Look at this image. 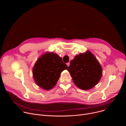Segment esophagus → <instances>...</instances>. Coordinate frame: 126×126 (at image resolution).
<instances>
[{"label": "esophagus", "mask_w": 126, "mask_h": 126, "mask_svg": "<svg viewBox=\"0 0 126 126\" xmlns=\"http://www.w3.org/2000/svg\"><path fill=\"white\" fill-rule=\"evenodd\" d=\"M67 65L68 67H69V66L70 65V63H67Z\"/></svg>", "instance_id": "34e87169"}]
</instances>
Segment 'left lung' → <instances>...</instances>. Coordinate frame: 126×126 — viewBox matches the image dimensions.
I'll use <instances>...</instances> for the list:
<instances>
[{
	"label": "left lung",
	"mask_w": 126,
	"mask_h": 126,
	"mask_svg": "<svg viewBox=\"0 0 126 126\" xmlns=\"http://www.w3.org/2000/svg\"><path fill=\"white\" fill-rule=\"evenodd\" d=\"M67 70L74 84L80 89L88 90L95 87L102 76V68L89 50L76 55L70 62Z\"/></svg>",
	"instance_id": "obj_1"
}]
</instances>
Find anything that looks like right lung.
<instances>
[{"mask_svg": "<svg viewBox=\"0 0 126 126\" xmlns=\"http://www.w3.org/2000/svg\"><path fill=\"white\" fill-rule=\"evenodd\" d=\"M67 68L57 54L47 52L35 63L32 69L33 76L36 84L47 91L56 85L61 72Z\"/></svg>", "mask_w": 126, "mask_h": 126, "instance_id": "obj_1", "label": "right lung"}]
</instances>
